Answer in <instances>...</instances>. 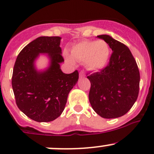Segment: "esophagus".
<instances>
[{
    "label": "esophagus",
    "mask_w": 154,
    "mask_h": 154,
    "mask_svg": "<svg viewBox=\"0 0 154 154\" xmlns=\"http://www.w3.org/2000/svg\"><path fill=\"white\" fill-rule=\"evenodd\" d=\"M85 76V71H81L80 72V77H84Z\"/></svg>",
    "instance_id": "esophagus-1"
}]
</instances>
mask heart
<instances>
[{
	"label": "heart",
	"instance_id": "b5f03b06",
	"mask_svg": "<svg viewBox=\"0 0 154 154\" xmlns=\"http://www.w3.org/2000/svg\"><path fill=\"white\" fill-rule=\"evenodd\" d=\"M71 57L77 61L85 63L86 67L93 71L104 68L110 57V49L104 41H82L74 45L71 51ZM68 60L73 63L71 58Z\"/></svg>",
	"mask_w": 154,
	"mask_h": 154
}]
</instances>
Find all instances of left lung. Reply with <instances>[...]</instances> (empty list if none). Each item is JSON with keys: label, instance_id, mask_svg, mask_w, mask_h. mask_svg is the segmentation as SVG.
Listing matches in <instances>:
<instances>
[{"label": "left lung", "instance_id": "obj_1", "mask_svg": "<svg viewBox=\"0 0 154 154\" xmlns=\"http://www.w3.org/2000/svg\"><path fill=\"white\" fill-rule=\"evenodd\" d=\"M112 53L109 62L99 72L87 76L91 83L88 99L95 112L104 119L125 115L137 100L140 74L130 49L108 35H97Z\"/></svg>", "mask_w": 154, "mask_h": 154}]
</instances>
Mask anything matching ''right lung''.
<instances>
[{"label": "right lung", "mask_w": 154, "mask_h": 154, "mask_svg": "<svg viewBox=\"0 0 154 154\" xmlns=\"http://www.w3.org/2000/svg\"><path fill=\"white\" fill-rule=\"evenodd\" d=\"M61 37L41 36L25 46L18 55L13 68L12 86L18 109L38 122H52L66 106L68 93L76 85L79 73L65 74L60 48ZM39 53H48L51 63L38 72L34 62Z\"/></svg>", "instance_id": "1"}]
</instances>
